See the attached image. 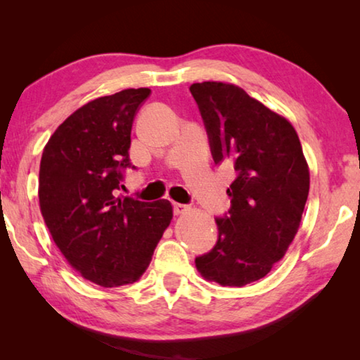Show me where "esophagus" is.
Returning a JSON list of instances; mask_svg holds the SVG:
<instances>
[{
	"label": "esophagus",
	"mask_w": 360,
	"mask_h": 360,
	"mask_svg": "<svg viewBox=\"0 0 360 360\" xmlns=\"http://www.w3.org/2000/svg\"><path fill=\"white\" fill-rule=\"evenodd\" d=\"M187 210H188V208H187V205H182V203H173V211H174V214H176V216L184 214V212H186Z\"/></svg>",
	"instance_id": "obj_1"
}]
</instances>
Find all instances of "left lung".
Wrapping results in <instances>:
<instances>
[{
  "label": "left lung",
  "mask_w": 360,
  "mask_h": 360,
  "mask_svg": "<svg viewBox=\"0 0 360 360\" xmlns=\"http://www.w3.org/2000/svg\"><path fill=\"white\" fill-rule=\"evenodd\" d=\"M214 163L230 162V210L216 217L217 241L195 259L208 281L243 288L264 278L288 251L308 198L309 172L297 131L245 90L192 84Z\"/></svg>",
  "instance_id": "obj_1"
}]
</instances>
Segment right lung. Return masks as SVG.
<instances>
[{
    "label": "right lung",
    "instance_id": "right-lung-1",
    "mask_svg": "<svg viewBox=\"0 0 360 360\" xmlns=\"http://www.w3.org/2000/svg\"><path fill=\"white\" fill-rule=\"evenodd\" d=\"M149 89L101 96L72 112L49 139L39 206L52 240L76 271L103 288L135 283L172 222L168 200L119 198L131 125Z\"/></svg>",
    "mask_w": 360,
    "mask_h": 360
}]
</instances>
